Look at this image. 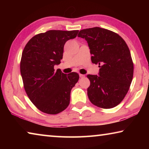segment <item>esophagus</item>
<instances>
[{"label": "esophagus", "mask_w": 149, "mask_h": 149, "mask_svg": "<svg viewBox=\"0 0 149 149\" xmlns=\"http://www.w3.org/2000/svg\"><path fill=\"white\" fill-rule=\"evenodd\" d=\"M79 77H85V75H84V74H79Z\"/></svg>", "instance_id": "esophagus-1"}]
</instances>
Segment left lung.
<instances>
[{"label": "left lung", "mask_w": 149, "mask_h": 149, "mask_svg": "<svg viewBox=\"0 0 149 149\" xmlns=\"http://www.w3.org/2000/svg\"><path fill=\"white\" fill-rule=\"evenodd\" d=\"M77 36L87 41L91 61L100 68L99 75H87L91 102L105 109L116 107L127 93L133 76L127 44L118 34L99 27L81 30Z\"/></svg>", "instance_id": "left-lung-1"}]
</instances>
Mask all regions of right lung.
<instances>
[{
  "label": "right lung",
  "instance_id": "1",
  "mask_svg": "<svg viewBox=\"0 0 149 149\" xmlns=\"http://www.w3.org/2000/svg\"><path fill=\"white\" fill-rule=\"evenodd\" d=\"M78 32L49 30L35 35L24 47L20 62L24 89L33 104L46 114H58L70 104V92L79 75L54 71V66L62 59L65 42Z\"/></svg>",
  "mask_w": 149,
  "mask_h": 149
}]
</instances>
